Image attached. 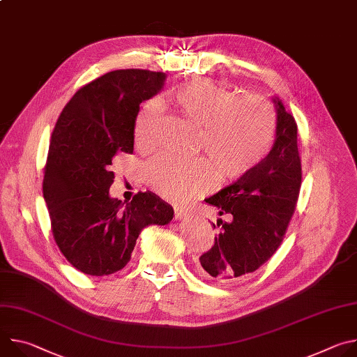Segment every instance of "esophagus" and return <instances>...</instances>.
Instances as JSON below:
<instances>
[{
	"label": "esophagus",
	"instance_id": "esophagus-1",
	"mask_svg": "<svg viewBox=\"0 0 357 357\" xmlns=\"http://www.w3.org/2000/svg\"><path fill=\"white\" fill-rule=\"evenodd\" d=\"M175 220H182V219H185V218H188L189 216V212L188 211H185V209H175Z\"/></svg>",
	"mask_w": 357,
	"mask_h": 357
}]
</instances>
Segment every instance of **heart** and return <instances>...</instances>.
I'll return each instance as SVG.
<instances>
[{
    "label": "heart",
    "mask_w": 357,
    "mask_h": 357,
    "mask_svg": "<svg viewBox=\"0 0 357 357\" xmlns=\"http://www.w3.org/2000/svg\"><path fill=\"white\" fill-rule=\"evenodd\" d=\"M181 117L199 128L195 152L202 158L178 161L158 157L148 165L146 182L174 203L216 186H225L256 172L268 158L277 137V116L260 96L244 94L211 79H193L171 94ZM161 105L148 100L135 124V144L155 145L161 128Z\"/></svg>",
    "instance_id": "obj_1"
}]
</instances>
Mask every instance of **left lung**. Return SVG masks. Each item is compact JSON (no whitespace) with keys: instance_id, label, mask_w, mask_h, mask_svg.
I'll use <instances>...</instances> for the list:
<instances>
[{"instance_id":"obj_1","label":"left lung","mask_w":357,"mask_h":357,"mask_svg":"<svg viewBox=\"0 0 357 357\" xmlns=\"http://www.w3.org/2000/svg\"><path fill=\"white\" fill-rule=\"evenodd\" d=\"M277 137L266 162L254 174L205 199L218 208L219 233L211 250L199 257L200 274L230 285L266 264L282 243L295 212L302 168L298 127L281 101L274 98Z\"/></svg>"}]
</instances>
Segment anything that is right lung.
Here are the masks:
<instances>
[{
  "label": "right lung",
  "mask_w": 357,
  "mask_h": 357,
  "mask_svg": "<svg viewBox=\"0 0 357 357\" xmlns=\"http://www.w3.org/2000/svg\"><path fill=\"white\" fill-rule=\"evenodd\" d=\"M164 82L162 72H109L75 93L54 128L43 199L59 250L87 275L124 268L141 230L168 225L174 218L172 206L155 193L138 192L126 206L109 195L116 157L134 151L139 105Z\"/></svg>",
  "instance_id": "obj_1"
}]
</instances>
